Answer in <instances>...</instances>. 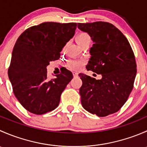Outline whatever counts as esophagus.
Returning a JSON list of instances; mask_svg holds the SVG:
<instances>
[{
  "mask_svg": "<svg viewBox=\"0 0 147 147\" xmlns=\"http://www.w3.org/2000/svg\"><path fill=\"white\" fill-rule=\"evenodd\" d=\"M73 76L75 77V78L78 77V72H73Z\"/></svg>",
  "mask_w": 147,
  "mask_h": 147,
  "instance_id": "esophagus-1",
  "label": "esophagus"
}]
</instances>
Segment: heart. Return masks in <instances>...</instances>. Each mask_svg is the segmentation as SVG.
Masks as SVG:
<instances>
[{
	"label": "heart",
	"mask_w": 147,
	"mask_h": 147,
	"mask_svg": "<svg viewBox=\"0 0 147 147\" xmlns=\"http://www.w3.org/2000/svg\"><path fill=\"white\" fill-rule=\"evenodd\" d=\"M87 40H90V37L89 36L88 34L85 33V32H82V33L79 34L78 36L76 37V41L78 43V45L81 44L82 42H84ZM83 65V61L79 60H71L68 62L67 65L69 67L72 68V69H79Z\"/></svg>",
	"instance_id": "heart-1"
}]
</instances>
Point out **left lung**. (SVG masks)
<instances>
[{
    "label": "left lung",
    "mask_w": 147,
    "mask_h": 147,
    "mask_svg": "<svg viewBox=\"0 0 147 147\" xmlns=\"http://www.w3.org/2000/svg\"><path fill=\"white\" fill-rule=\"evenodd\" d=\"M94 42L87 70L101 74L96 80L80 73L82 84L80 89L84 109L98 117H106L121 109L134 87L137 64L129 42L122 32L107 22L78 23Z\"/></svg>",
    "instance_id": "1"
}]
</instances>
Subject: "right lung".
I'll use <instances>...</instances> for the list:
<instances>
[{"instance_id": "1", "label": "right lung", "mask_w": 147, "mask_h": 147, "mask_svg": "<svg viewBox=\"0 0 147 147\" xmlns=\"http://www.w3.org/2000/svg\"><path fill=\"white\" fill-rule=\"evenodd\" d=\"M76 28V23L46 22L28 28L18 38L8 78L15 96L28 112L43 115L58 106L62 92L73 75L65 69L49 80L46 67L50 61L60 58Z\"/></svg>"}]
</instances>
